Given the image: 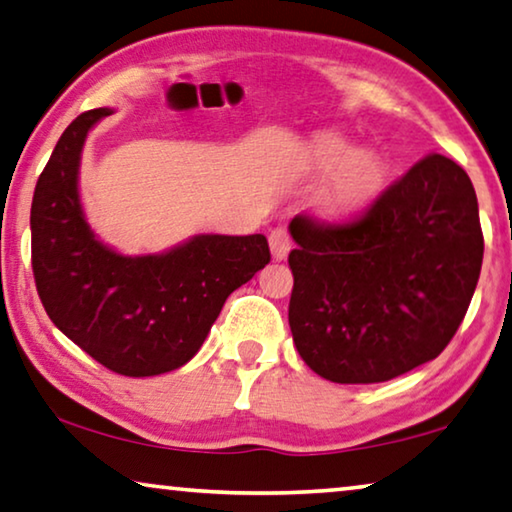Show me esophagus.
<instances>
[{
	"label": "esophagus",
	"instance_id": "esophagus-1",
	"mask_svg": "<svg viewBox=\"0 0 512 512\" xmlns=\"http://www.w3.org/2000/svg\"><path fill=\"white\" fill-rule=\"evenodd\" d=\"M269 246H271V255L273 259H285L292 250V236L285 230V227H273L269 234Z\"/></svg>",
	"mask_w": 512,
	"mask_h": 512
}]
</instances>
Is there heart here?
Wrapping results in <instances>:
<instances>
[{
	"label": "heart",
	"mask_w": 512,
	"mask_h": 512,
	"mask_svg": "<svg viewBox=\"0 0 512 512\" xmlns=\"http://www.w3.org/2000/svg\"><path fill=\"white\" fill-rule=\"evenodd\" d=\"M310 167L329 174L317 193V209L326 216L342 218L363 211L386 186V160L377 151L354 149L333 135L312 144Z\"/></svg>",
	"instance_id": "obj_1"
}]
</instances>
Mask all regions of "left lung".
<instances>
[{
  "mask_svg": "<svg viewBox=\"0 0 512 512\" xmlns=\"http://www.w3.org/2000/svg\"><path fill=\"white\" fill-rule=\"evenodd\" d=\"M296 248L289 329L310 370L377 384L444 352L483 264L476 190L455 160L430 154L347 223H289Z\"/></svg>",
  "mask_w": 512,
  "mask_h": 512,
  "instance_id": "obj_1",
  "label": "left lung"
}]
</instances>
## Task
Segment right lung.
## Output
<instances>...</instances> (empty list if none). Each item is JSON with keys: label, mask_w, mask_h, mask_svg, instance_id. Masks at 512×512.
<instances>
[{"label": "right lung", "mask_w": 512, "mask_h": 512, "mask_svg": "<svg viewBox=\"0 0 512 512\" xmlns=\"http://www.w3.org/2000/svg\"><path fill=\"white\" fill-rule=\"evenodd\" d=\"M110 108L82 112L36 181L32 269L52 324L124 377L177 370L200 352L234 289L271 262L264 234H197L160 255H121L91 232L78 190L87 133Z\"/></svg>", "instance_id": "1"}]
</instances>
